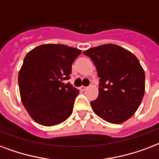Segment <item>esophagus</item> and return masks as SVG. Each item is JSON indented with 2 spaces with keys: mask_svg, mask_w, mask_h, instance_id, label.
I'll return each instance as SVG.
<instances>
[{
  "mask_svg": "<svg viewBox=\"0 0 159 159\" xmlns=\"http://www.w3.org/2000/svg\"><path fill=\"white\" fill-rule=\"evenodd\" d=\"M79 90H80V91H81V92H84L85 90H87V87L82 86V87H79Z\"/></svg>",
  "mask_w": 159,
  "mask_h": 159,
  "instance_id": "obj_1",
  "label": "esophagus"
}]
</instances>
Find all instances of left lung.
<instances>
[{
	"mask_svg": "<svg viewBox=\"0 0 159 159\" xmlns=\"http://www.w3.org/2000/svg\"><path fill=\"white\" fill-rule=\"evenodd\" d=\"M83 54L91 57L100 77L98 97L91 102L96 115L112 124L129 120L145 92V73L138 58L113 43L89 48Z\"/></svg>",
	"mask_w": 159,
	"mask_h": 159,
	"instance_id": "8db88e82",
	"label": "left lung"
}]
</instances>
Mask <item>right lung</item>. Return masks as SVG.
<instances>
[{
    "mask_svg": "<svg viewBox=\"0 0 159 159\" xmlns=\"http://www.w3.org/2000/svg\"><path fill=\"white\" fill-rule=\"evenodd\" d=\"M82 51L64 44H42L30 51L19 72L21 102L34 120L44 126L65 121L72 113L79 90L69 79L72 64Z\"/></svg>",
    "mask_w": 159,
    "mask_h": 159,
    "instance_id": "obj_1",
    "label": "right lung"
}]
</instances>
